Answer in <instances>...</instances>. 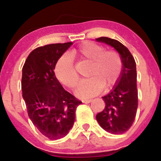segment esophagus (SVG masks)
Returning <instances> with one entry per match:
<instances>
[{"label":"esophagus","instance_id":"34e87169","mask_svg":"<svg viewBox=\"0 0 161 161\" xmlns=\"http://www.w3.org/2000/svg\"><path fill=\"white\" fill-rule=\"evenodd\" d=\"M92 101V100H83L82 103H85V104H89Z\"/></svg>","mask_w":161,"mask_h":161}]
</instances>
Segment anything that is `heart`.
Segmentation results:
<instances>
[{
	"label": "heart",
	"instance_id": "b5f03b06",
	"mask_svg": "<svg viewBox=\"0 0 161 161\" xmlns=\"http://www.w3.org/2000/svg\"><path fill=\"white\" fill-rule=\"evenodd\" d=\"M73 57L90 62L88 75L90 78L79 85L75 94L79 97L88 98L101 92L102 88L110 89L119 81L123 63L119 54L115 51H105L104 47L92 42H84L70 51ZM57 80L64 86L74 88L79 81L71 59L64 54L59 58L54 66Z\"/></svg>",
	"mask_w": 161,
	"mask_h": 161
}]
</instances>
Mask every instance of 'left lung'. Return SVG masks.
I'll return each mask as SVG.
<instances>
[{
  "label": "left lung",
  "instance_id": "8db88e82",
  "mask_svg": "<svg viewBox=\"0 0 161 161\" xmlns=\"http://www.w3.org/2000/svg\"><path fill=\"white\" fill-rule=\"evenodd\" d=\"M99 42L112 46L119 53L123 69L119 81L110 93L102 97L104 110L96 119L99 125L112 134H123L128 131L135 120L138 108L136 64L129 49L119 41L108 37L96 38Z\"/></svg>",
  "mask_w": 161,
  "mask_h": 161
}]
</instances>
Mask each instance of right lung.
I'll list each match as a JSON object with an SVG mask.
<instances>
[{
	"label": "right lung",
	"mask_w": 161,
	"mask_h": 161,
	"mask_svg": "<svg viewBox=\"0 0 161 161\" xmlns=\"http://www.w3.org/2000/svg\"><path fill=\"white\" fill-rule=\"evenodd\" d=\"M72 45L66 42L37 47L23 67L22 90L28 115L50 140L68 134L74 123L76 108L82 104L63 88L53 72L57 60Z\"/></svg>",
	"instance_id": "add662e5"
}]
</instances>
